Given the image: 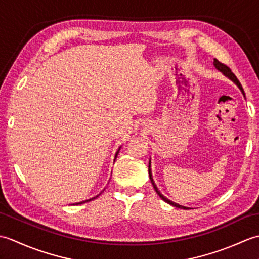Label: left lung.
Masks as SVG:
<instances>
[{"label":"left lung","mask_w":259,"mask_h":259,"mask_svg":"<svg viewBox=\"0 0 259 259\" xmlns=\"http://www.w3.org/2000/svg\"><path fill=\"white\" fill-rule=\"evenodd\" d=\"M213 65H214V68H216L217 70H219L221 71V72L224 74V75H226L228 79H230L232 80L234 83H236L237 84V87L239 88L240 89V91L243 92V95H244V97H245V92H244V89H243V87H241V84H240V82L238 81V79L236 78V75L232 72V70H230L227 65H225L224 63H222V62H219L217 59H213ZM149 177H150V180H151V184H152V186H153V188H155V190H156V192L157 194L159 195V197L161 198L162 200H164L166 201L167 203H170V205H172V206H175V207H177V208H180V209H188L187 207H185V206H181V205H178V203H176V202H174V201H171V200H169L168 198H166L164 197L160 191L158 190V188H157V186H156V184H155V181H153V179H152V174H151V169H150V162H149Z\"/></svg>","instance_id":"left-lung-1"}]
</instances>
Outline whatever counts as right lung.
Segmentation results:
<instances>
[{"label": "right lung", "instance_id": "right-lung-1", "mask_svg": "<svg viewBox=\"0 0 259 259\" xmlns=\"http://www.w3.org/2000/svg\"><path fill=\"white\" fill-rule=\"evenodd\" d=\"M120 148H121V147H120ZM120 148H119V149H118L117 153H115L114 160H115V158H117V156H118V153H119V150H120ZM98 196H99V195H98ZM98 196H96V197H93V198H91V199H88V200H84V201H81V202H78V203H74V205H79V203H84V202H88V201H90V200H92V199H96V198H97Z\"/></svg>", "mask_w": 259, "mask_h": 259}]
</instances>
